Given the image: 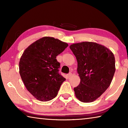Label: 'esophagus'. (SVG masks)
<instances>
[{
	"mask_svg": "<svg viewBox=\"0 0 128 128\" xmlns=\"http://www.w3.org/2000/svg\"><path fill=\"white\" fill-rule=\"evenodd\" d=\"M72 76V73H69L68 74H67V77H68V78H70Z\"/></svg>",
	"mask_w": 128,
	"mask_h": 128,
	"instance_id": "obj_1",
	"label": "esophagus"
}]
</instances>
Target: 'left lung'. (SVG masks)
Returning a JSON list of instances; mask_svg holds the SVG:
<instances>
[{"label": "left lung", "instance_id": "obj_1", "mask_svg": "<svg viewBox=\"0 0 128 128\" xmlns=\"http://www.w3.org/2000/svg\"><path fill=\"white\" fill-rule=\"evenodd\" d=\"M69 47L76 58L81 79L74 88L76 96L82 102H94L111 85L116 70L114 54L95 42L73 43Z\"/></svg>", "mask_w": 128, "mask_h": 128}]
</instances>
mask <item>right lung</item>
I'll list each match as a JSON object with an SVG mask.
<instances>
[{"mask_svg": "<svg viewBox=\"0 0 128 128\" xmlns=\"http://www.w3.org/2000/svg\"><path fill=\"white\" fill-rule=\"evenodd\" d=\"M68 44L50 36L39 39L24 51L19 73L26 89L34 98L47 102L55 98L66 78L58 71L56 56Z\"/></svg>", "mask_w": 128, "mask_h": 128, "instance_id": "right-lung-1", "label": "right lung"}]
</instances>
